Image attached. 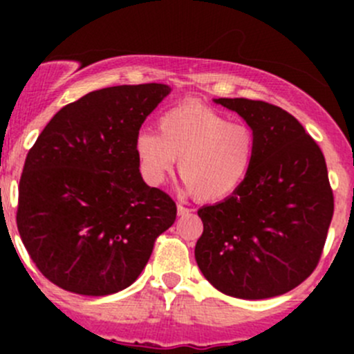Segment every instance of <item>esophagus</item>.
<instances>
[{
	"instance_id": "esophagus-1",
	"label": "esophagus",
	"mask_w": 354,
	"mask_h": 354,
	"mask_svg": "<svg viewBox=\"0 0 354 354\" xmlns=\"http://www.w3.org/2000/svg\"><path fill=\"white\" fill-rule=\"evenodd\" d=\"M176 210H178V216H187V214L194 212V210L188 209V207H185V205H178Z\"/></svg>"
}]
</instances>
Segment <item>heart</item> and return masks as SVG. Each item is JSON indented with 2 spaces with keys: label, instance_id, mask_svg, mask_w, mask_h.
Returning <instances> with one entry per match:
<instances>
[{
  "label": "heart",
  "instance_id": "b5f03b06",
  "mask_svg": "<svg viewBox=\"0 0 354 354\" xmlns=\"http://www.w3.org/2000/svg\"><path fill=\"white\" fill-rule=\"evenodd\" d=\"M159 135L138 131L133 142L138 169L152 187L180 160L188 190L203 202L230 197L241 187L255 157V135L243 123L202 104H181L157 121Z\"/></svg>",
  "mask_w": 354,
  "mask_h": 354
}]
</instances>
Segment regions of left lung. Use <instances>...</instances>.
Returning <instances> with one entry per match:
<instances>
[{
    "label": "left lung",
    "mask_w": 354,
    "mask_h": 354,
    "mask_svg": "<svg viewBox=\"0 0 354 354\" xmlns=\"http://www.w3.org/2000/svg\"><path fill=\"white\" fill-rule=\"evenodd\" d=\"M255 135V157L234 194L198 209L195 260L227 296L266 299L301 284L319 263L334 197L326 159L298 120L252 99H214Z\"/></svg>",
    "instance_id": "obj_1"
}]
</instances>
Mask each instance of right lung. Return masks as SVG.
I'll use <instances>...</instances> for the list:
<instances>
[{"label": "right lung", "mask_w": 354, "mask_h": 354, "mask_svg": "<svg viewBox=\"0 0 354 354\" xmlns=\"http://www.w3.org/2000/svg\"><path fill=\"white\" fill-rule=\"evenodd\" d=\"M169 85L88 92L51 118L28 151L17 227L53 284L106 296L137 281L176 205L142 180L133 142Z\"/></svg>", "instance_id": "right-lung-1"}]
</instances>
